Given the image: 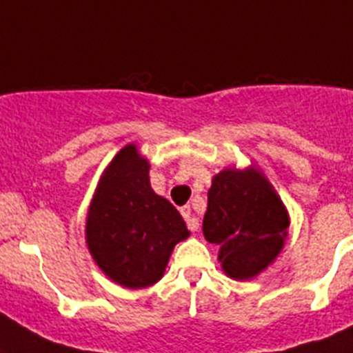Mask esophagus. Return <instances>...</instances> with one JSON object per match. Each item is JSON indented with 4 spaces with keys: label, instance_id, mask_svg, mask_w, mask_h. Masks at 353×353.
Masks as SVG:
<instances>
[{
    "label": "esophagus",
    "instance_id": "obj_1",
    "mask_svg": "<svg viewBox=\"0 0 353 353\" xmlns=\"http://www.w3.org/2000/svg\"><path fill=\"white\" fill-rule=\"evenodd\" d=\"M181 215L185 217L186 226H188V230H190V232H197V230H199V221H197V217H195L194 213H192L190 206H183Z\"/></svg>",
    "mask_w": 353,
    "mask_h": 353
}]
</instances>
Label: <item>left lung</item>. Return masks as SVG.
<instances>
[{
    "mask_svg": "<svg viewBox=\"0 0 353 353\" xmlns=\"http://www.w3.org/2000/svg\"><path fill=\"white\" fill-rule=\"evenodd\" d=\"M289 228L285 206L253 168H226L213 177L203 221L204 239L221 248L228 276L250 280L282 251Z\"/></svg>",
    "mask_w": 353,
    "mask_h": 353,
    "instance_id": "left-lung-1",
    "label": "left lung"
}]
</instances>
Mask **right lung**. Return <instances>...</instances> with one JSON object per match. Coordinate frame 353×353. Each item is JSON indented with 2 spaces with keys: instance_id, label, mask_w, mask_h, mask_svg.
Masks as SVG:
<instances>
[{
  "instance_id": "obj_1",
  "label": "right lung",
  "mask_w": 353,
  "mask_h": 353,
  "mask_svg": "<svg viewBox=\"0 0 353 353\" xmlns=\"http://www.w3.org/2000/svg\"><path fill=\"white\" fill-rule=\"evenodd\" d=\"M188 235L181 213L150 188L147 159L134 145L123 147L103 172L88 213L85 241L94 262L127 289L149 287Z\"/></svg>"
}]
</instances>
